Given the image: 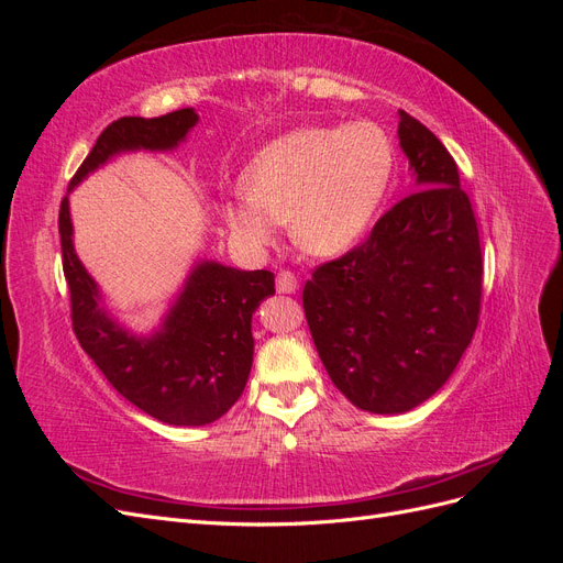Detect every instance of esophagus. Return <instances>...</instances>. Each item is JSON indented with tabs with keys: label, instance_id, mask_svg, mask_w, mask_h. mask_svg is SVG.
<instances>
[{
	"label": "esophagus",
	"instance_id": "esophagus-1",
	"mask_svg": "<svg viewBox=\"0 0 563 563\" xmlns=\"http://www.w3.org/2000/svg\"><path fill=\"white\" fill-rule=\"evenodd\" d=\"M277 291L279 294H296L298 291V279H296L294 272H288V269L279 272V275H277Z\"/></svg>",
	"mask_w": 563,
	"mask_h": 563
}]
</instances>
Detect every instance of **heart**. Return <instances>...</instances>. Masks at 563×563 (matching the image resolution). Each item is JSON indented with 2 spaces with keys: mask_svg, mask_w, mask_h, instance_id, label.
Masks as SVG:
<instances>
[{
  "mask_svg": "<svg viewBox=\"0 0 563 563\" xmlns=\"http://www.w3.org/2000/svg\"><path fill=\"white\" fill-rule=\"evenodd\" d=\"M391 168L395 150L378 124L294 129L255 152L244 190L223 203V218L251 249L267 246L279 220H288L294 242L327 258L362 240Z\"/></svg>",
  "mask_w": 563,
  "mask_h": 563,
  "instance_id": "heart-1",
  "label": "heart"
}]
</instances>
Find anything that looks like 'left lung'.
Returning <instances> with one entry per match:
<instances>
[{
    "mask_svg": "<svg viewBox=\"0 0 563 563\" xmlns=\"http://www.w3.org/2000/svg\"><path fill=\"white\" fill-rule=\"evenodd\" d=\"M413 192L368 240L321 265L302 308L333 385L362 411L397 416L428 401L472 343L482 308L479 230L449 150L399 110Z\"/></svg>",
    "mask_w": 563,
    "mask_h": 563,
    "instance_id": "8db88e82",
    "label": "left lung"
}]
</instances>
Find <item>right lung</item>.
Listing matches in <instances>:
<instances>
[{"instance_id":"obj_1","label":"right lung","mask_w":563,"mask_h":563,"mask_svg":"<svg viewBox=\"0 0 563 563\" xmlns=\"http://www.w3.org/2000/svg\"><path fill=\"white\" fill-rule=\"evenodd\" d=\"M197 122L195 108L155 119H117L98 135L67 195L124 152L176 150ZM58 232L73 329L119 395L176 428H201L228 413L246 387L253 364L251 319L258 305L275 294V275L197 261L157 327L135 333L108 308L100 286L79 261L67 197L60 203Z\"/></svg>"}]
</instances>
